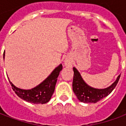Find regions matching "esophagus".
<instances>
[{
  "label": "esophagus",
  "mask_w": 126,
  "mask_h": 126,
  "mask_svg": "<svg viewBox=\"0 0 126 126\" xmlns=\"http://www.w3.org/2000/svg\"><path fill=\"white\" fill-rule=\"evenodd\" d=\"M64 64H65V65L66 67H71V65H72L71 61L69 60L65 61H64Z\"/></svg>",
  "instance_id": "34e87169"
}]
</instances>
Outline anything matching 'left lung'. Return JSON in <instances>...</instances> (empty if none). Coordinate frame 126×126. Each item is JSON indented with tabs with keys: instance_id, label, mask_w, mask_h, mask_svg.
<instances>
[{
	"instance_id": "8db88e82",
	"label": "left lung",
	"mask_w": 126,
	"mask_h": 126,
	"mask_svg": "<svg viewBox=\"0 0 126 126\" xmlns=\"http://www.w3.org/2000/svg\"><path fill=\"white\" fill-rule=\"evenodd\" d=\"M73 69L74 74L72 86L74 93L79 101L85 103H95L108 96L115 88L120 78L119 75L110 86L104 89H97L88 86L82 79L76 67H74Z\"/></svg>"
}]
</instances>
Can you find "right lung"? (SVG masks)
Wrapping results in <instances>:
<instances>
[{
  "mask_svg": "<svg viewBox=\"0 0 126 126\" xmlns=\"http://www.w3.org/2000/svg\"><path fill=\"white\" fill-rule=\"evenodd\" d=\"M62 69L63 66L60 64L43 82L30 90H23L16 87L9 80L10 84L15 94L21 99L33 104H44L48 103L52 97V94L55 91L57 78Z\"/></svg>",
  "mask_w": 126,
  "mask_h": 126,
  "instance_id": "obj_1",
  "label": "right lung"
}]
</instances>
